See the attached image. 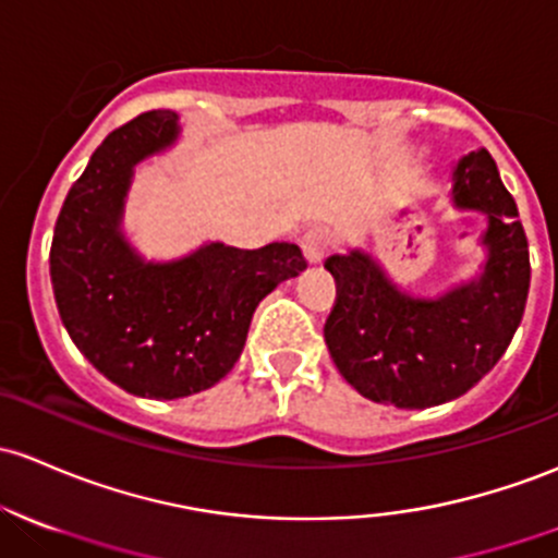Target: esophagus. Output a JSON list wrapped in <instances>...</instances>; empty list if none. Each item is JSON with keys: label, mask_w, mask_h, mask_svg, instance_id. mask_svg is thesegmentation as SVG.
Listing matches in <instances>:
<instances>
[{"label": "esophagus", "mask_w": 558, "mask_h": 558, "mask_svg": "<svg viewBox=\"0 0 558 558\" xmlns=\"http://www.w3.org/2000/svg\"><path fill=\"white\" fill-rule=\"evenodd\" d=\"M301 247L305 260H308L311 266H319V263L325 260V253L329 247V233L325 229H308L301 236Z\"/></svg>", "instance_id": "1"}]
</instances>
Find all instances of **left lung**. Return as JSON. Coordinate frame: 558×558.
Here are the masks:
<instances>
[{
	"label": "left lung",
	"instance_id": "8db88e82",
	"mask_svg": "<svg viewBox=\"0 0 558 558\" xmlns=\"http://www.w3.org/2000/svg\"><path fill=\"white\" fill-rule=\"evenodd\" d=\"M452 205L487 218L482 274L439 298L399 290L362 250L329 255L338 298L325 340L340 375L377 404L425 410L463 397L502 356L524 316L530 250L487 148L452 170Z\"/></svg>",
	"mask_w": 558,
	"mask_h": 558
}]
</instances>
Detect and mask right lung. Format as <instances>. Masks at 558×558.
Listing matches in <instances>:
<instances>
[{"mask_svg":"<svg viewBox=\"0 0 558 558\" xmlns=\"http://www.w3.org/2000/svg\"><path fill=\"white\" fill-rule=\"evenodd\" d=\"M178 137L172 111H146L113 130L71 185L50 247L65 332L100 375L148 399L191 397L229 375L257 303L305 268L290 242H207L175 260L137 253L122 231L135 165Z\"/></svg>","mask_w":558,"mask_h":558,"instance_id":"1","label":"right lung"}]
</instances>
